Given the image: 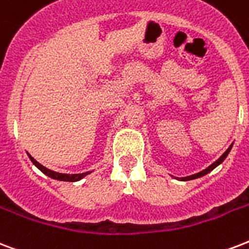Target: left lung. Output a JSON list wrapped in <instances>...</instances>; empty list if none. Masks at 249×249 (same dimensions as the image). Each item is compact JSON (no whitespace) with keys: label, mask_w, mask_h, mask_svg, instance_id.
Instances as JSON below:
<instances>
[{"label":"left lung","mask_w":249,"mask_h":249,"mask_svg":"<svg viewBox=\"0 0 249 249\" xmlns=\"http://www.w3.org/2000/svg\"><path fill=\"white\" fill-rule=\"evenodd\" d=\"M232 145H234V143H232ZM232 145H231L230 147H229V149L226 150L225 153H223V154L221 155V158L217 159V160H215V162H214L213 164H210V166H209L208 168H205V170H202V171H201V172H198V174H195V175L187 176V178H181V179H180V180H183V181H187V180L198 179V178H201V176H205V175H206V174H209L210 171H213L214 168H215V167L219 166V164H221V163L223 162V160H225L226 157H227V155H229V153H230V150H231V147H232Z\"/></svg>","instance_id":"8db88e82"}]
</instances>
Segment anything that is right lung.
I'll list each match as a JSON object with an SVG mask.
<instances>
[{
  "label": "right lung",
  "instance_id": "add662e5",
  "mask_svg": "<svg viewBox=\"0 0 249 249\" xmlns=\"http://www.w3.org/2000/svg\"><path fill=\"white\" fill-rule=\"evenodd\" d=\"M28 158L31 159V162L35 164L39 170L43 172V174H45L47 176H49V178H52V179H56V180H61V181H78V180L83 179L85 176L89 175V174H91V171H87V172H83V174H60V172H56V171H52V170H48L47 167H44L43 164H40V163L37 162V160H35V159L32 158L31 155L27 154Z\"/></svg>",
  "mask_w": 249,
  "mask_h": 249
}]
</instances>
